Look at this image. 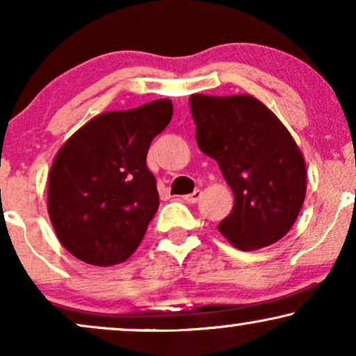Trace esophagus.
<instances>
[{"label": "esophagus", "instance_id": "esophagus-1", "mask_svg": "<svg viewBox=\"0 0 356 356\" xmlns=\"http://www.w3.org/2000/svg\"><path fill=\"white\" fill-rule=\"evenodd\" d=\"M201 196H202V193L197 189V191H194L193 194H188V196H184V199H186L189 204H196L199 199H201Z\"/></svg>", "mask_w": 356, "mask_h": 356}]
</instances>
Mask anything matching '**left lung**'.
I'll return each instance as SVG.
<instances>
[{"mask_svg":"<svg viewBox=\"0 0 356 356\" xmlns=\"http://www.w3.org/2000/svg\"><path fill=\"white\" fill-rule=\"evenodd\" d=\"M202 154L217 160L235 204L218 232L241 251L282 240L306 196L303 152L284 123L256 97H189Z\"/></svg>","mask_w":356,"mask_h":356,"instance_id":"left-lung-1","label":"left lung"}]
</instances>
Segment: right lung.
<instances>
[{"label":"right lung","instance_id":"right-lung-1","mask_svg":"<svg viewBox=\"0 0 356 356\" xmlns=\"http://www.w3.org/2000/svg\"><path fill=\"white\" fill-rule=\"evenodd\" d=\"M173 116L170 99L106 111L81 126L58 150L47 206L58 240L92 266L124 262L159 209L147 150Z\"/></svg>","mask_w":356,"mask_h":356}]
</instances>
